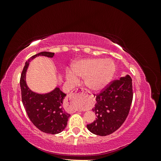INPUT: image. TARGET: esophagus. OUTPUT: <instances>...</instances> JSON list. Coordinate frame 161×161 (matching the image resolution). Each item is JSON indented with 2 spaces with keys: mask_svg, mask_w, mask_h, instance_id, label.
Wrapping results in <instances>:
<instances>
[{
  "mask_svg": "<svg viewBox=\"0 0 161 161\" xmlns=\"http://www.w3.org/2000/svg\"><path fill=\"white\" fill-rule=\"evenodd\" d=\"M87 94V91L86 89L84 88H77L74 91H72L71 93H70L69 95H68V99H69L71 102H73L75 101L78 97L80 95H86Z\"/></svg>",
  "mask_w": 161,
  "mask_h": 161,
  "instance_id": "esophagus-1",
  "label": "esophagus"
}]
</instances>
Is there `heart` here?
Wrapping results in <instances>:
<instances>
[{"mask_svg": "<svg viewBox=\"0 0 161 161\" xmlns=\"http://www.w3.org/2000/svg\"><path fill=\"white\" fill-rule=\"evenodd\" d=\"M115 70V64L111 60L99 58L82 60L76 63L72 68L73 73L82 79L86 78V86L95 91L101 90L109 83L114 76ZM68 78L74 82L77 81L76 78L72 74H69ZM75 108H81L76 106Z\"/></svg>", "mask_w": 161, "mask_h": 161, "instance_id": "b5f03b06", "label": "heart"}]
</instances>
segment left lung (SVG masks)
Listing matches in <instances>:
<instances>
[{
	"instance_id": "8db88e82",
	"label": "left lung",
	"mask_w": 161,
	"mask_h": 161,
	"mask_svg": "<svg viewBox=\"0 0 161 161\" xmlns=\"http://www.w3.org/2000/svg\"><path fill=\"white\" fill-rule=\"evenodd\" d=\"M132 80L129 75L109 82L96 95L92 111L96 120L87 124L88 130L96 135L108 136L119 129L127 118L133 99Z\"/></svg>"
}]
</instances>
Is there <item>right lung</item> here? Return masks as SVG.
Segmentation results:
<instances>
[{
	"label": "right lung",
	"mask_w": 161,
	"mask_h": 161,
	"mask_svg": "<svg viewBox=\"0 0 161 161\" xmlns=\"http://www.w3.org/2000/svg\"><path fill=\"white\" fill-rule=\"evenodd\" d=\"M54 53L42 52L32 56L25 62L20 79L21 99L29 118L33 125L42 131L56 134L61 132L67 125L70 116L62 108L66 94L59 88L46 95L37 94L31 91L26 85L25 72L30 60L38 56L52 58Z\"/></svg>",
	"instance_id": "add662e5"
}]
</instances>
